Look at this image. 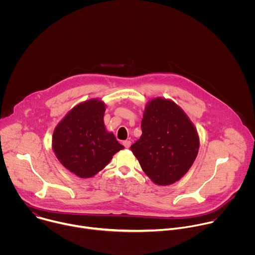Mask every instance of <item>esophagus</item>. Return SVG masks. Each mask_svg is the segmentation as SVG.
<instances>
[{
	"instance_id": "1",
	"label": "esophagus",
	"mask_w": 255,
	"mask_h": 255,
	"mask_svg": "<svg viewBox=\"0 0 255 255\" xmlns=\"http://www.w3.org/2000/svg\"><path fill=\"white\" fill-rule=\"evenodd\" d=\"M123 145L126 148H129L131 146V141L130 140H125V141H123Z\"/></svg>"
}]
</instances>
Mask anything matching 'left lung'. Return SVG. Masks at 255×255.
<instances>
[{
  "label": "left lung",
  "mask_w": 255,
  "mask_h": 255,
  "mask_svg": "<svg viewBox=\"0 0 255 255\" xmlns=\"http://www.w3.org/2000/svg\"><path fill=\"white\" fill-rule=\"evenodd\" d=\"M142 135L131 145L141 168L157 186H169L183 177L199 151L198 131L173 101L150 100L141 121Z\"/></svg>",
  "instance_id": "left-lung-1"
}]
</instances>
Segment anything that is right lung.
I'll return each instance as SVG.
<instances>
[{"label":"right lung","mask_w":255,"mask_h":255,"mask_svg":"<svg viewBox=\"0 0 255 255\" xmlns=\"http://www.w3.org/2000/svg\"><path fill=\"white\" fill-rule=\"evenodd\" d=\"M106 105L91 99L75 106L57 124L52 149L59 162L82 178L93 177L124 148L104 123Z\"/></svg>","instance_id":"right-lung-1"}]
</instances>
